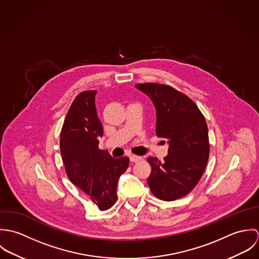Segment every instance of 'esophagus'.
I'll return each mask as SVG.
<instances>
[{"instance_id":"esophagus-1","label":"esophagus","mask_w":259,"mask_h":259,"mask_svg":"<svg viewBox=\"0 0 259 259\" xmlns=\"http://www.w3.org/2000/svg\"><path fill=\"white\" fill-rule=\"evenodd\" d=\"M130 160L132 162H138V161L142 160V157L138 156V155H135V154H132V155H130Z\"/></svg>"}]
</instances>
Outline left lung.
Instances as JSON below:
<instances>
[{"label":"left lung","mask_w":259,"mask_h":259,"mask_svg":"<svg viewBox=\"0 0 259 259\" xmlns=\"http://www.w3.org/2000/svg\"><path fill=\"white\" fill-rule=\"evenodd\" d=\"M136 88L152 101L156 136L167 140L164 161L148 156V184L159 199L172 201L188 194L199 182L209 155L207 124L197 106L176 89L154 82Z\"/></svg>","instance_id":"obj_1"}]
</instances>
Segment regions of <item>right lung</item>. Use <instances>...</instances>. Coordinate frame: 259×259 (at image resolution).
Listing matches in <instances>:
<instances>
[{"label":"right lung","mask_w":259,"mask_h":259,"mask_svg":"<svg viewBox=\"0 0 259 259\" xmlns=\"http://www.w3.org/2000/svg\"><path fill=\"white\" fill-rule=\"evenodd\" d=\"M97 91L76 96L65 118L60 147L70 181L85 192L100 210L111 208L117 199L119 177L128 167L126 156L113 158L99 148L103 125L97 113Z\"/></svg>","instance_id":"1"}]
</instances>
